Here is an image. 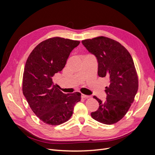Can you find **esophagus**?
I'll use <instances>...</instances> for the list:
<instances>
[{"mask_svg": "<svg viewBox=\"0 0 155 155\" xmlns=\"http://www.w3.org/2000/svg\"><path fill=\"white\" fill-rule=\"evenodd\" d=\"M91 96H87V95H85V94H81V97L82 98H88V97H90Z\"/></svg>", "mask_w": 155, "mask_h": 155, "instance_id": "1", "label": "esophagus"}]
</instances>
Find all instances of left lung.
<instances>
[{"mask_svg":"<svg viewBox=\"0 0 155 155\" xmlns=\"http://www.w3.org/2000/svg\"><path fill=\"white\" fill-rule=\"evenodd\" d=\"M81 43L96 57L98 76L109 80L105 91L106 101L103 102L96 96L93 97L99 103V108L91 112V116L104 124L117 123L129 110L138 89L133 59L124 46L106 37L83 40Z\"/></svg>","mask_w":155,"mask_h":155,"instance_id":"1","label":"left lung"}]
</instances>
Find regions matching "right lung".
Segmentation results:
<instances>
[{
    "label": "right lung",
    "mask_w": 155,
    "mask_h": 155,
    "mask_svg": "<svg viewBox=\"0 0 155 155\" xmlns=\"http://www.w3.org/2000/svg\"><path fill=\"white\" fill-rule=\"evenodd\" d=\"M80 41L55 37L41 42L28 58L23 73L22 92L32 111L44 123L58 125L72 116L81 93L64 94L53 77L66 64Z\"/></svg>",
    "instance_id": "add662e5"
}]
</instances>
